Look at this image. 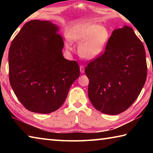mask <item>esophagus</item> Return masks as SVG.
Returning a JSON list of instances; mask_svg holds the SVG:
<instances>
[{
    "label": "esophagus",
    "mask_w": 153,
    "mask_h": 153,
    "mask_svg": "<svg viewBox=\"0 0 153 153\" xmlns=\"http://www.w3.org/2000/svg\"><path fill=\"white\" fill-rule=\"evenodd\" d=\"M79 69H80V72L82 74H83L84 72H85V68H84L83 66H80L79 67Z\"/></svg>",
    "instance_id": "34e87169"
}]
</instances>
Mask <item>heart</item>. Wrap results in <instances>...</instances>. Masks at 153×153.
<instances>
[{
    "label": "heart",
    "mask_w": 153,
    "mask_h": 153,
    "mask_svg": "<svg viewBox=\"0 0 153 153\" xmlns=\"http://www.w3.org/2000/svg\"><path fill=\"white\" fill-rule=\"evenodd\" d=\"M69 37L73 43L80 45V56L91 60L101 54L109 41L110 32L106 27L99 24L87 23L74 28ZM65 47L67 51H72L70 43H66Z\"/></svg>",
    "instance_id": "b5f03b06"
}]
</instances>
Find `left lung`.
Here are the masks:
<instances>
[{
	"instance_id": "left-lung-1",
	"label": "left lung",
	"mask_w": 153,
	"mask_h": 153,
	"mask_svg": "<svg viewBox=\"0 0 153 153\" xmlns=\"http://www.w3.org/2000/svg\"><path fill=\"white\" fill-rule=\"evenodd\" d=\"M147 71L144 46L134 30L124 25L114 30L105 53L85 69L90 101L106 114L124 112L140 94Z\"/></svg>"
}]
</instances>
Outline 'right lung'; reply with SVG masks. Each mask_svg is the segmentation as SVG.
I'll return each instance as SVG.
<instances>
[{"label": "right lung", "instance_id": "1", "mask_svg": "<svg viewBox=\"0 0 153 153\" xmlns=\"http://www.w3.org/2000/svg\"><path fill=\"white\" fill-rule=\"evenodd\" d=\"M59 27L50 21L27 22L12 41L9 78L16 96L30 111L48 114L63 105L79 77L76 61L63 56Z\"/></svg>", "mask_w": 153, "mask_h": 153}]
</instances>
